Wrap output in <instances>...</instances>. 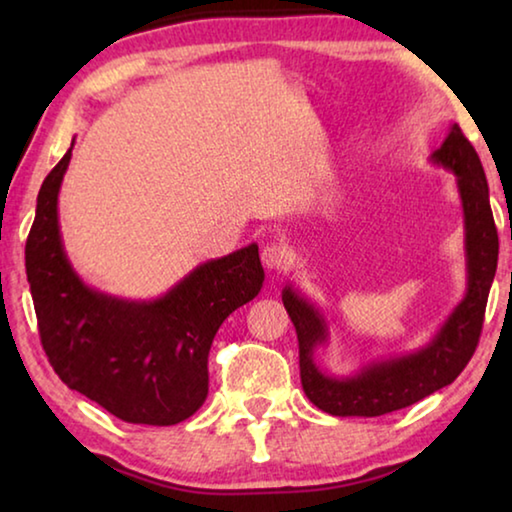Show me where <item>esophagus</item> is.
I'll return each instance as SVG.
<instances>
[{
  "instance_id": "esophagus-1",
  "label": "esophagus",
  "mask_w": 512,
  "mask_h": 512,
  "mask_svg": "<svg viewBox=\"0 0 512 512\" xmlns=\"http://www.w3.org/2000/svg\"><path fill=\"white\" fill-rule=\"evenodd\" d=\"M287 248L271 244L262 250V264L268 268V271H280V268L287 264Z\"/></svg>"
}]
</instances>
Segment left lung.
<instances>
[{
  "label": "left lung",
  "mask_w": 512,
  "mask_h": 512,
  "mask_svg": "<svg viewBox=\"0 0 512 512\" xmlns=\"http://www.w3.org/2000/svg\"><path fill=\"white\" fill-rule=\"evenodd\" d=\"M431 162L456 176L458 196L465 223V268L467 289L463 300L429 343L402 357L372 359L354 375L336 377L316 363V350L327 343L325 316L293 284L282 289L284 309L298 334L300 381L309 402L320 411L339 418H377L449 386L461 375L479 345L485 302L495 280L499 237L490 210V192L485 171L474 146L458 124L440 149L431 153Z\"/></svg>",
  "instance_id": "1"
}]
</instances>
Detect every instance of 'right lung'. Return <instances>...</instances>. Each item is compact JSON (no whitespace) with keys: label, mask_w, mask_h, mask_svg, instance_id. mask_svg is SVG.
<instances>
[{"label":"right lung","mask_w":512,"mask_h":512,"mask_svg":"<svg viewBox=\"0 0 512 512\" xmlns=\"http://www.w3.org/2000/svg\"><path fill=\"white\" fill-rule=\"evenodd\" d=\"M74 140L38 192L27 277L40 341L56 375L119 420L169 427L201 409L207 354L225 318L264 284L257 244L210 259L155 300H126L85 284L69 264L58 192Z\"/></svg>","instance_id":"right-lung-1"}]
</instances>
